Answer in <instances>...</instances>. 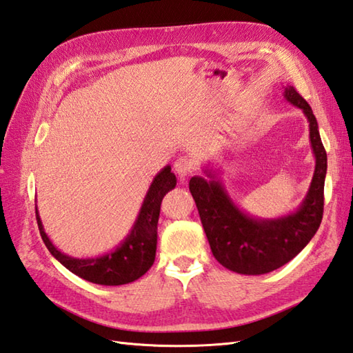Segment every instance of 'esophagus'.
I'll return each instance as SVG.
<instances>
[{
  "mask_svg": "<svg viewBox=\"0 0 353 353\" xmlns=\"http://www.w3.org/2000/svg\"><path fill=\"white\" fill-rule=\"evenodd\" d=\"M194 170H196V162H194V159H191L188 156L179 157V159L174 162V171L181 179L190 176Z\"/></svg>",
  "mask_w": 353,
  "mask_h": 353,
  "instance_id": "34e87169",
  "label": "esophagus"
}]
</instances>
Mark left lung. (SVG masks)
I'll list each match as a JSON object with an SVG mask.
<instances>
[{"label": "left lung", "mask_w": 353, "mask_h": 353, "mask_svg": "<svg viewBox=\"0 0 353 353\" xmlns=\"http://www.w3.org/2000/svg\"><path fill=\"white\" fill-rule=\"evenodd\" d=\"M283 97L308 118L311 147L316 156L310 191L296 212L273 220L253 219L232 201L212 170H205L211 177L209 181L200 176L190 181V191L212 254L223 267L239 274H265L285 265L311 241L323 219L327 157L317 119L296 88H285Z\"/></svg>", "instance_id": "1"}]
</instances>
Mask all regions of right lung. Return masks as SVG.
<instances>
[{
	"mask_svg": "<svg viewBox=\"0 0 353 353\" xmlns=\"http://www.w3.org/2000/svg\"><path fill=\"white\" fill-rule=\"evenodd\" d=\"M176 182V176L174 172H171L170 165L157 172L142 201L139 215L130 234L114 252L103 256L79 259L57 250L45 234L36 208V220L41 236L52 256L81 279L99 285H124L137 281L148 272L154 262L161 203L165 194L174 188Z\"/></svg>",
	"mask_w": 353,
	"mask_h": 353,
	"instance_id": "obj_1",
	"label": "right lung"
}]
</instances>
